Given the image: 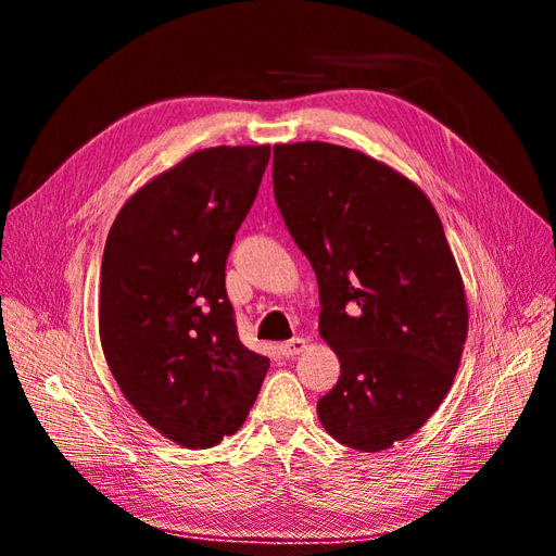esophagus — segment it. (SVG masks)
<instances>
[{"instance_id": "34e87169", "label": "esophagus", "mask_w": 556, "mask_h": 556, "mask_svg": "<svg viewBox=\"0 0 556 556\" xmlns=\"http://www.w3.org/2000/svg\"><path fill=\"white\" fill-rule=\"evenodd\" d=\"M279 351H281L286 357L300 355V353L307 351V339H302V337H293V339H289V342H283V344L279 346Z\"/></svg>"}]
</instances>
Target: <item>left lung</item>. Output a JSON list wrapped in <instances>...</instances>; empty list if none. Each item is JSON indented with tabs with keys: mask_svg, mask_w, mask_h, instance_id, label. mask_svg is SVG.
Returning a JSON list of instances; mask_svg holds the SVG:
<instances>
[{
	"mask_svg": "<svg viewBox=\"0 0 556 556\" xmlns=\"http://www.w3.org/2000/svg\"><path fill=\"white\" fill-rule=\"evenodd\" d=\"M273 182L342 367L318 420L353 451L381 453L432 418L467 342V295L439 214L406 175L332 142L275 146Z\"/></svg>",
	"mask_w": 556,
	"mask_h": 556,
	"instance_id": "obj_1",
	"label": "left lung"
}]
</instances>
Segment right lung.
Masks as SVG:
<instances>
[{"label": "right lung", "instance_id": "obj_1", "mask_svg": "<svg viewBox=\"0 0 556 556\" xmlns=\"http://www.w3.org/2000/svg\"><path fill=\"white\" fill-rule=\"evenodd\" d=\"M270 146H219L122 205L101 263L99 337L122 395L189 451L236 434L270 367L238 337L226 258Z\"/></svg>", "mask_w": 556, "mask_h": 556}]
</instances>
